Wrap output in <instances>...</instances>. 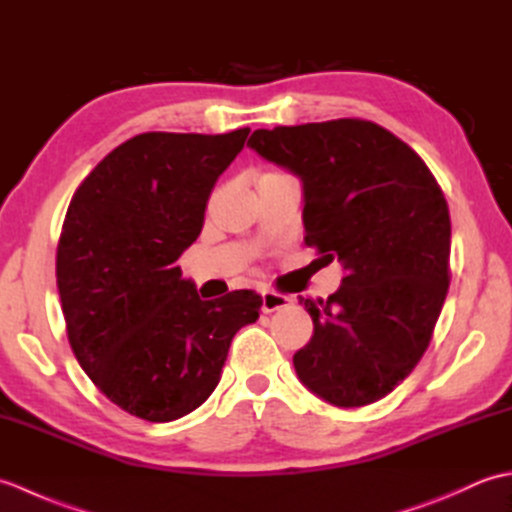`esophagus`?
Returning <instances> with one entry per match:
<instances>
[{
	"label": "esophagus",
	"mask_w": 512,
	"mask_h": 512,
	"mask_svg": "<svg viewBox=\"0 0 512 512\" xmlns=\"http://www.w3.org/2000/svg\"><path fill=\"white\" fill-rule=\"evenodd\" d=\"M292 303V297L288 295H281V292H275V290H266L262 295V310L266 314L270 312H277V310H284L288 308Z\"/></svg>",
	"instance_id": "obj_1"
}]
</instances>
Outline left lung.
Returning a JSON list of instances; mask_svg holds the SVG:
<instances>
[{
  "mask_svg": "<svg viewBox=\"0 0 512 512\" xmlns=\"http://www.w3.org/2000/svg\"><path fill=\"white\" fill-rule=\"evenodd\" d=\"M248 147L303 184L306 244L345 277L303 299L314 323L292 358L299 380L334 407L387 396L418 365L449 290L451 217L422 158L358 118L257 129Z\"/></svg>",
  "mask_w": 512,
  "mask_h": 512,
  "instance_id": "obj_1",
  "label": "left lung"
}]
</instances>
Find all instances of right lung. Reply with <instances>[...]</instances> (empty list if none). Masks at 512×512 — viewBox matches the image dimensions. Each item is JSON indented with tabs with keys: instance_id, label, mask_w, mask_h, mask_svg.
<instances>
[{
	"instance_id": "add662e5",
	"label": "right lung",
	"mask_w": 512,
	"mask_h": 512,
	"mask_svg": "<svg viewBox=\"0 0 512 512\" xmlns=\"http://www.w3.org/2000/svg\"><path fill=\"white\" fill-rule=\"evenodd\" d=\"M248 132L129 138L92 169L65 213L57 288L72 352L132 416L171 422L198 409L220 383L233 336L259 317L257 292L204 301L178 266Z\"/></svg>"
}]
</instances>
